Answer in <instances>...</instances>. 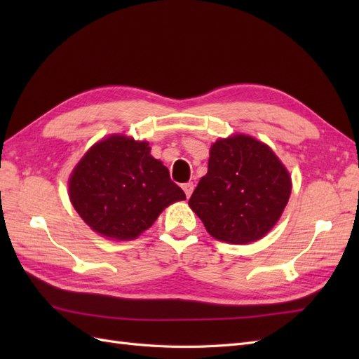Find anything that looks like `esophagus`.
Masks as SVG:
<instances>
[{
  "mask_svg": "<svg viewBox=\"0 0 359 359\" xmlns=\"http://www.w3.org/2000/svg\"><path fill=\"white\" fill-rule=\"evenodd\" d=\"M193 189H194V184H193V182H186V184H182V190H184V193H186V196H187V198H190V196H191Z\"/></svg>",
  "mask_w": 359,
  "mask_h": 359,
  "instance_id": "obj_1",
  "label": "esophagus"
}]
</instances>
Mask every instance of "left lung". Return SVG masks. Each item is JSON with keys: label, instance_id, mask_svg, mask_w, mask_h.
<instances>
[{"label": "left lung", "instance_id": "1", "mask_svg": "<svg viewBox=\"0 0 359 359\" xmlns=\"http://www.w3.org/2000/svg\"><path fill=\"white\" fill-rule=\"evenodd\" d=\"M290 190L289 172L274 151L252 136L235 135L212 144L208 173L189 205L215 240L248 244L273 229Z\"/></svg>", "mask_w": 359, "mask_h": 359}]
</instances>
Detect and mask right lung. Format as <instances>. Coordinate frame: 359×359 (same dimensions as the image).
Segmentation results:
<instances>
[{
	"instance_id": "obj_1",
	"label": "right lung",
	"mask_w": 359,
	"mask_h": 359,
	"mask_svg": "<svg viewBox=\"0 0 359 359\" xmlns=\"http://www.w3.org/2000/svg\"><path fill=\"white\" fill-rule=\"evenodd\" d=\"M149 151L148 142L112 135L76 165L69 180L70 201L94 232L118 241L135 240L166 206L186 199Z\"/></svg>"
}]
</instances>
